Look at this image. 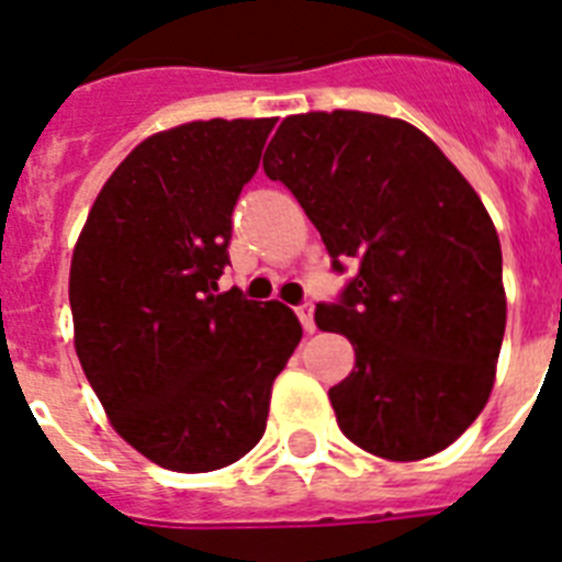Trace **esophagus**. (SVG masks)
<instances>
[{"mask_svg": "<svg viewBox=\"0 0 562 562\" xmlns=\"http://www.w3.org/2000/svg\"><path fill=\"white\" fill-rule=\"evenodd\" d=\"M296 317H300V323H303L305 331L314 334V328H317V325H314V303L300 305V308H296Z\"/></svg>", "mask_w": 562, "mask_h": 562, "instance_id": "obj_1", "label": "esophagus"}]
</instances>
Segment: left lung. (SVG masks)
Segmentation results:
<instances>
[{
    "instance_id": "left-lung-1",
    "label": "left lung",
    "mask_w": 562,
    "mask_h": 562,
    "mask_svg": "<svg viewBox=\"0 0 562 562\" xmlns=\"http://www.w3.org/2000/svg\"><path fill=\"white\" fill-rule=\"evenodd\" d=\"M262 168L334 268L357 262L314 314L357 353L328 391L342 434L394 463L449 449L488 403L506 331L503 251L477 191L423 131L362 111L285 116Z\"/></svg>"
}]
</instances>
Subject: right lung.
I'll return each instance as SVG.
<instances>
[{
	"label": "right lung",
	"instance_id": "add662e5",
	"mask_svg": "<svg viewBox=\"0 0 562 562\" xmlns=\"http://www.w3.org/2000/svg\"><path fill=\"white\" fill-rule=\"evenodd\" d=\"M277 120L148 136L99 191L70 259L74 346L113 431L150 463L202 474L262 440L300 346L289 305L220 294L231 211Z\"/></svg>",
	"mask_w": 562,
	"mask_h": 562
}]
</instances>
